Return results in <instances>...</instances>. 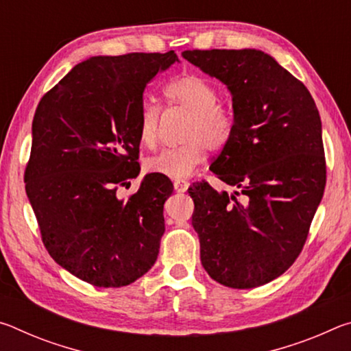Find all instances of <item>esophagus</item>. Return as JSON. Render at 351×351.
Returning a JSON list of instances; mask_svg holds the SVG:
<instances>
[{"label": "esophagus", "instance_id": "esophagus-1", "mask_svg": "<svg viewBox=\"0 0 351 351\" xmlns=\"http://www.w3.org/2000/svg\"><path fill=\"white\" fill-rule=\"evenodd\" d=\"M173 186H175L176 192H187V189H189L190 184L187 181H184V180H176L173 182Z\"/></svg>", "mask_w": 351, "mask_h": 351}]
</instances>
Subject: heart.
<instances>
[{
	"instance_id": "obj_1",
	"label": "heart",
	"mask_w": 351,
	"mask_h": 351,
	"mask_svg": "<svg viewBox=\"0 0 351 351\" xmlns=\"http://www.w3.org/2000/svg\"><path fill=\"white\" fill-rule=\"evenodd\" d=\"M164 96L171 106L190 111L184 127L181 145L165 148L145 162L152 173L182 180L204 162L207 148L218 150L229 141L232 133V114L218 102V91L203 77L182 75L164 90ZM161 138V110L153 102H145L139 114V139L147 148H154Z\"/></svg>"
}]
</instances>
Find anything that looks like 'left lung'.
<instances>
[{
    "label": "left lung",
    "instance_id": "left-lung-1",
    "mask_svg": "<svg viewBox=\"0 0 351 351\" xmlns=\"http://www.w3.org/2000/svg\"><path fill=\"white\" fill-rule=\"evenodd\" d=\"M232 94V133L210 170L234 193L193 182V229L213 280L249 289L282 276L304 249L324 197L322 122L310 91L257 49L184 51Z\"/></svg>",
    "mask_w": 351,
    "mask_h": 351
}]
</instances>
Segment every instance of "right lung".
Wrapping results in <instances>:
<instances>
[{
  "instance_id": "obj_1",
  "label": "right lung",
  "mask_w": 351,
  "mask_h": 351,
  "mask_svg": "<svg viewBox=\"0 0 351 351\" xmlns=\"http://www.w3.org/2000/svg\"><path fill=\"white\" fill-rule=\"evenodd\" d=\"M178 62L173 51L99 56L41 97L25 182L41 240L58 265L99 288L127 287L158 258L167 176L139 175V114L148 82Z\"/></svg>"
}]
</instances>
